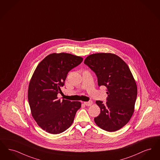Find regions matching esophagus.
Returning <instances> with one entry per match:
<instances>
[{"mask_svg": "<svg viewBox=\"0 0 160 160\" xmlns=\"http://www.w3.org/2000/svg\"><path fill=\"white\" fill-rule=\"evenodd\" d=\"M84 104H85L87 106H90L91 104H92V101H88V102H84Z\"/></svg>", "mask_w": 160, "mask_h": 160, "instance_id": "obj_1", "label": "esophagus"}]
</instances>
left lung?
<instances>
[{
    "label": "left lung",
    "mask_w": 160,
    "mask_h": 160,
    "mask_svg": "<svg viewBox=\"0 0 160 160\" xmlns=\"http://www.w3.org/2000/svg\"><path fill=\"white\" fill-rule=\"evenodd\" d=\"M84 64L96 73L98 86L107 88V102L96 101L101 111L94 118L96 124L107 132L119 130L132 118L138 94L136 81L128 65L111 53L91 54L85 58Z\"/></svg>",
    "instance_id": "8db88e82"
}]
</instances>
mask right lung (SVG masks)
Listing matches in <instances>:
<instances>
[{"label":"right lung","instance_id":"right-lung-1","mask_svg":"<svg viewBox=\"0 0 160 160\" xmlns=\"http://www.w3.org/2000/svg\"><path fill=\"white\" fill-rule=\"evenodd\" d=\"M81 57L53 53L38 65L28 85V100L33 117L43 130L51 134L64 132L72 124L80 102L58 99L61 87L70 70L80 64Z\"/></svg>","mask_w":160,"mask_h":160}]
</instances>
